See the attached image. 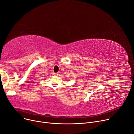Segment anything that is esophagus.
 <instances>
[{"instance_id": "obj_1", "label": "esophagus", "mask_w": 134, "mask_h": 134, "mask_svg": "<svg viewBox=\"0 0 134 134\" xmlns=\"http://www.w3.org/2000/svg\"><path fill=\"white\" fill-rule=\"evenodd\" d=\"M58 72H56V73H53V75H58Z\"/></svg>"}]
</instances>
